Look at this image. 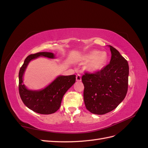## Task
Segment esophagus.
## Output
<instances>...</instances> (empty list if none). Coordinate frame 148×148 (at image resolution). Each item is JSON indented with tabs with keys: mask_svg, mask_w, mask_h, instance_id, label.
Listing matches in <instances>:
<instances>
[{
	"mask_svg": "<svg viewBox=\"0 0 148 148\" xmlns=\"http://www.w3.org/2000/svg\"><path fill=\"white\" fill-rule=\"evenodd\" d=\"M76 79H77V82H81L82 81V77L81 75L78 74L77 75V77H76Z\"/></svg>",
	"mask_w": 148,
	"mask_h": 148,
	"instance_id": "34e87169",
	"label": "esophagus"
}]
</instances>
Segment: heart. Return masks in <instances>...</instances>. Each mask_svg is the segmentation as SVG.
Masks as SVG:
<instances>
[{
	"label": "heart",
	"mask_w": 148,
	"mask_h": 148,
	"mask_svg": "<svg viewBox=\"0 0 148 148\" xmlns=\"http://www.w3.org/2000/svg\"><path fill=\"white\" fill-rule=\"evenodd\" d=\"M83 63H87L86 69L91 73H97L106 66L108 55L106 52L93 50L82 56L80 58Z\"/></svg>",
	"instance_id": "obj_1"
}]
</instances>
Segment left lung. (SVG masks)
Listing matches in <instances>:
<instances>
[{"label":"left lung","mask_w":148,"mask_h":148,"mask_svg":"<svg viewBox=\"0 0 148 148\" xmlns=\"http://www.w3.org/2000/svg\"><path fill=\"white\" fill-rule=\"evenodd\" d=\"M109 64L99 72L85 73L82 77L83 97L86 109L91 113L103 115L113 110L126 96L128 91V62L114 47Z\"/></svg>","instance_id":"1"}]
</instances>
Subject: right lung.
<instances>
[{
    "label": "right lung",
    "mask_w": 148,
    "mask_h": 148,
    "mask_svg": "<svg viewBox=\"0 0 148 148\" xmlns=\"http://www.w3.org/2000/svg\"><path fill=\"white\" fill-rule=\"evenodd\" d=\"M40 57L52 59L56 58L54 53L48 52H38L26 57L19 71V92L28 108L38 114H51L60 108L64 95L75 83L76 75H59L43 89H28L23 83V75L29 62Z\"/></svg>",
    "instance_id": "right-lung-1"
}]
</instances>
